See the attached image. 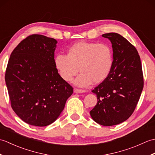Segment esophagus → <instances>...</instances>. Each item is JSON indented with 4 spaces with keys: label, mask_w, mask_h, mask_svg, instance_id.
Wrapping results in <instances>:
<instances>
[{
    "label": "esophagus",
    "mask_w": 155,
    "mask_h": 155,
    "mask_svg": "<svg viewBox=\"0 0 155 155\" xmlns=\"http://www.w3.org/2000/svg\"><path fill=\"white\" fill-rule=\"evenodd\" d=\"M86 91L85 90H82V89H77V88H74V93H85Z\"/></svg>",
    "instance_id": "esophagus-1"
}]
</instances>
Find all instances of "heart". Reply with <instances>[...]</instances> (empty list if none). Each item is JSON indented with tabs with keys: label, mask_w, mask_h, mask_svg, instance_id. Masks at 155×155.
I'll return each instance as SVG.
<instances>
[{
	"label": "heart",
	"mask_w": 155,
	"mask_h": 155,
	"mask_svg": "<svg viewBox=\"0 0 155 155\" xmlns=\"http://www.w3.org/2000/svg\"><path fill=\"white\" fill-rule=\"evenodd\" d=\"M113 62L110 46L95 42H77L67 49V55L60 54L54 58L55 67L64 81H72L79 68L81 74L74 84L83 87L103 83L110 74Z\"/></svg>",
	"instance_id": "b5f03b06"
}]
</instances>
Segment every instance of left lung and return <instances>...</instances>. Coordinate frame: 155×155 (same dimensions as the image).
Segmentation results:
<instances>
[{
    "label": "left lung",
    "instance_id": "obj_1",
    "mask_svg": "<svg viewBox=\"0 0 155 155\" xmlns=\"http://www.w3.org/2000/svg\"><path fill=\"white\" fill-rule=\"evenodd\" d=\"M112 44L114 62L107 79L92 91L97 103L90 111L92 118L103 126L127 120L135 109L143 88L140 58L136 48L115 32L103 34Z\"/></svg>",
    "mask_w": 155,
    "mask_h": 155
}]
</instances>
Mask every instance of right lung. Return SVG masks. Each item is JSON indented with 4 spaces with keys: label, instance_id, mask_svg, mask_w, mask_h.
<instances>
[{
    "label": "right lung",
    "instance_id": "add662e5",
    "mask_svg": "<svg viewBox=\"0 0 155 155\" xmlns=\"http://www.w3.org/2000/svg\"><path fill=\"white\" fill-rule=\"evenodd\" d=\"M57 44L54 38L32 35L20 42L8 60L5 82L11 107L33 126L54 123L73 93L55 67Z\"/></svg>",
    "mask_w": 155,
    "mask_h": 155
}]
</instances>
